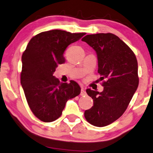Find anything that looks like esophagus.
<instances>
[{"label": "esophagus", "mask_w": 153, "mask_h": 153, "mask_svg": "<svg viewBox=\"0 0 153 153\" xmlns=\"http://www.w3.org/2000/svg\"><path fill=\"white\" fill-rule=\"evenodd\" d=\"M81 94V96H85V95H86V92H85V91L84 90V89H83V88H81V94Z\"/></svg>", "instance_id": "34e87169"}]
</instances>
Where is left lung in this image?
<instances>
[{
  "instance_id": "left-lung-1",
  "label": "left lung",
  "mask_w": 153,
  "mask_h": 153,
  "mask_svg": "<svg viewBox=\"0 0 153 153\" xmlns=\"http://www.w3.org/2000/svg\"><path fill=\"white\" fill-rule=\"evenodd\" d=\"M85 42L96 51L98 72L105 80L102 92L88 89L93 106L85 111L86 120L92 125L102 127L114 123L126 111L139 85L137 61L129 47L116 35H87Z\"/></svg>"
}]
</instances>
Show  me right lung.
Wrapping results in <instances>:
<instances>
[{
  "instance_id": "add662e5",
  "label": "right lung",
  "mask_w": 153,
  "mask_h": 153,
  "mask_svg": "<svg viewBox=\"0 0 153 153\" xmlns=\"http://www.w3.org/2000/svg\"><path fill=\"white\" fill-rule=\"evenodd\" d=\"M85 35L58 29L42 32L30 39L22 54L21 85L30 110L42 122L56 120L67 101L81 93L78 83H61L53 73L65 62L67 47Z\"/></svg>"
}]
</instances>
